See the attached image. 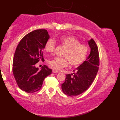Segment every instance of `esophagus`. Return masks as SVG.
I'll return each instance as SVG.
<instances>
[{
    "mask_svg": "<svg viewBox=\"0 0 120 120\" xmlns=\"http://www.w3.org/2000/svg\"><path fill=\"white\" fill-rule=\"evenodd\" d=\"M52 72H53V73H59L58 71H57V70H55V69H53V70H52Z\"/></svg>",
    "mask_w": 120,
    "mask_h": 120,
    "instance_id": "34e87169",
    "label": "esophagus"
}]
</instances>
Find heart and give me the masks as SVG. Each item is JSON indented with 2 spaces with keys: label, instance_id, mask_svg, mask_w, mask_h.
<instances>
[{
  "label": "heart",
  "instance_id": "1",
  "mask_svg": "<svg viewBox=\"0 0 120 120\" xmlns=\"http://www.w3.org/2000/svg\"><path fill=\"white\" fill-rule=\"evenodd\" d=\"M59 41L66 48L63 55L65 57H55L48 60V63L54 69L58 70L62 69L68 66L69 61L73 66H79L85 61L88 50L86 45L80 44V41L73 36H62L59 39ZM55 47L56 41L50 38L46 42L45 50L47 52H52Z\"/></svg>",
  "mask_w": 120,
  "mask_h": 120
}]
</instances>
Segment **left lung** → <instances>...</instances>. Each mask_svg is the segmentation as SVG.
Returning <instances> with one entry per match:
<instances>
[{"instance_id": "1", "label": "left lung", "mask_w": 120, "mask_h": 120, "mask_svg": "<svg viewBox=\"0 0 120 120\" xmlns=\"http://www.w3.org/2000/svg\"><path fill=\"white\" fill-rule=\"evenodd\" d=\"M91 51L85 61L73 70L71 74H66L62 84V91L68 96L79 95L89 88L97 74L99 65L98 49L93 39L88 41Z\"/></svg>"}]
</instances>
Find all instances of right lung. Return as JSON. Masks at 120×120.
Masks as SVG:
<instances>
[{
	"label": "right lung",
	"mask_w": 120,
	"mask_h": 120,
	"mask_svg": "<svg viewBox=\"0 0 120 120\" xmlns=\"http://www.w3.org/2000/svg\"><path fill=\"white\" fill-rule=\"evenodd\" d=\"M50 35L46 29H37L27 34L19 42L14 56L12 72L17 84L26 92H35L41 88L44 80L52 73L46 65L39 70L35 64L43 60L42 51Z\"/></svg>",
	"instance_id": "obj_1"
}]
</instances>
